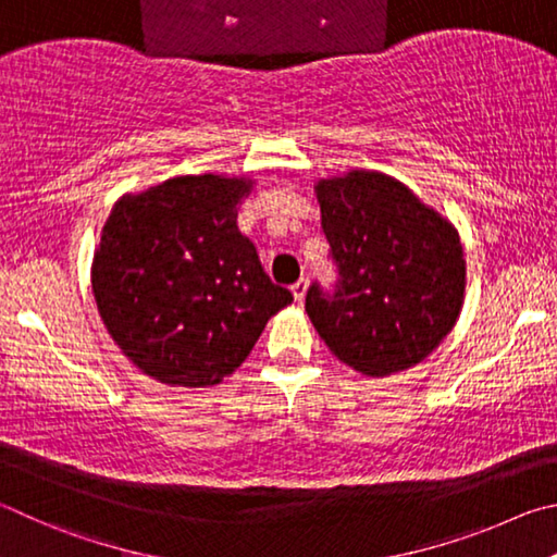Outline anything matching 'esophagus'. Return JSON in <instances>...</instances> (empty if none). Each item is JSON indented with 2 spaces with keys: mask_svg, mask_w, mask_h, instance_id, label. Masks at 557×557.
<instances>
[{
  "mask_svg": "<svg viewBox=\"0 0 557 557\" xmlns=\"http://www.w3.org/2000/svg\"><path fill=\"white\" fill-rule=\"evenodd\" d=\"M290 290H294V298L300 304V300H304L306 294H308V278H298L296 284L290 286Z\"/></svg>",
  "mask_w": 557,
  "mask_h": 557,
  "instance_id": "34e87169",
  "label": "esophagus"
}]
</instances>
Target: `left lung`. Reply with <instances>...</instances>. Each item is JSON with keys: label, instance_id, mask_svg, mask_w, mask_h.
Returning a JSON list of instances; mask_svg holds the SVG:
<instances>
[{"label": "left lung", "instance_id": "obj_1", "mask_svg": "<svg viewBox=\"0 0 557 557\" xmlns=\"http://www.w3.org/2000/svg\"><path fill=\"white\" fill-rule=\"evenodd\" d=\"M315 195L339 273L335 294L308 288L318 335L367 376L423 362L462 310L465 253L455 224L379 171L320 178Z\"/></svg>", "mask_w": 557, "mask_h": 557}]
</instances>
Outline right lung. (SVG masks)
Segmentation results:
<instances>
[{"mask_svg": "<svg viewBox=\"0 0 557 557\" xmlns=\"http://www.w3.org/2000/svg\"><path fill=\"white\" fill-rule=\"evenodd\" d=\"M251 178L175 175L126 193L92 259L97 310L116 347L169 386L230 376L294 296L263 271L237 227Z\"/></svg>", "mask_w": 557, "mask_h": 557, "instance_id": "1", "label": "right lung"}]
</instances>
